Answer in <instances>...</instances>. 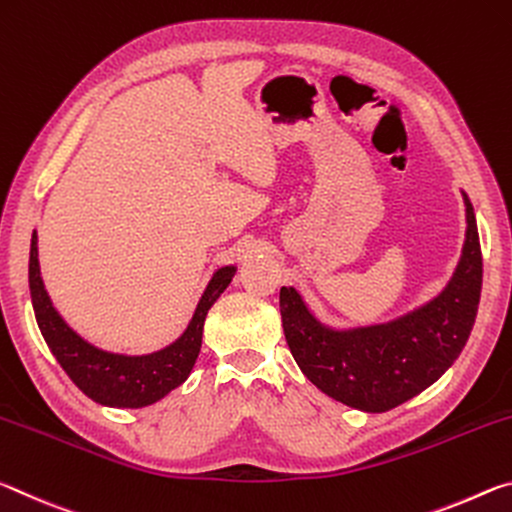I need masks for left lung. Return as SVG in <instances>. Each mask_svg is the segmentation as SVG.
<instances>
[{
	"label": "left lung",
	"instance_id": "obj_1",
	"mask_svg": "<svg viewBox=\"0 0 512 512\" xmlns=\"http://www.w3.org/2000/svg\"><path fill=\"white\" fill-rule=\"evenodd\" d=\"M465 201V245L438 295L395 320L335 329L295 288H281L283 333L299 370L340 404L385 413L420 395L460 356L479 311L483 258L474 208Z\"/></svg>",
	"mask_w": 512,
	"mask_h": 512
}]
</instances>
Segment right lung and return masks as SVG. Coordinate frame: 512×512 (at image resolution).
<instances>
[{
    "label": "right lung",
    "mask_w": 512,
    "mask_h": 512,
    "mask_svg": "<svg viewBox=\"0 0 512 512\" xmlns=\"http://www.w3.org/2000/svg\"><path fill=\"white\" fill-rule=\"evenodd\" d=\"M236 270V265H224L215 270L186 331L167 347L140 356L99 349L92 342L83 340L58 315L45 290L43 276H40L36 231L31 236L29 251V290L38 329L43 333L47 347L52 349L65 374L83 395L111 408H142L156 404L158 399L170 395L174 388H179L188 379L201 349L206 315L222 292L229 288Z\"/></svg>",
    "instance_id": "add662e5"
}]
</instances>
